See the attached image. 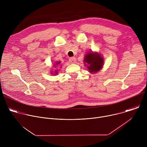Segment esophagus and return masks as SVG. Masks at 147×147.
I'll return each mask as SVG.
<instances>
[{
    "label": "esophagus",
    "mask_w": 147,
    "mask_h": 147,
    "mask_svg": "<svg viewBox=\"0 0 147 147\" xmlns=\"http://www.w3.org/2000/svg\"><path fill=\"white\" fill-rule=\"evenodd\" d=\"M69 61L70 63L71 64H74L76 62V59L75 57H70L69 59Z\"/></svg>",
    "instance_id": "obj_1"
}]
</instances>
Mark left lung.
Segmentation results:
<instances>
[{
	"instance_id": "obj_1",
	"label": "left lung",
	"mask_w": 147,
	"mask_h": 147,
	"mask_svg": "<svg viewBox=\"0 0 147 147\" xmlns=\"http://www.w3.org/2000/svg\"><path fill=\"white\" fill-rule=\"evenodd\" d=\"M84 63L90 73H96L103 67L104 60L102 55L96 52L91 51L85 55Z\"/></svg>"
}]
</instances>
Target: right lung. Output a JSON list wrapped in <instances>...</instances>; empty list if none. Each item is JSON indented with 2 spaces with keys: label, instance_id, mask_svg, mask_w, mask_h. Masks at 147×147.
Returning a JSON list of instances; mask_svg holds the SVG:
<instances>
[{
  "label": "right lung",
  "instance_id": "obj_1",
  "mask_svg": "<svg viewBox=\"0 0 147 147\" xmlns=\"http://www.w3.org/2000/svg\"><path fill=\"white\" fill-rule=\"evenodd\" d=\"M60 64V61H57L53 65V67L56 68L57 66H59V65ZM51 73L53 75H57L58 74V70L57 69H54V70H51Z\"/></svg>",
  "mask_w": 147,
  "mask_h": 147
}]
</instances>
